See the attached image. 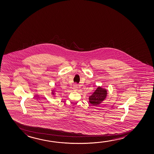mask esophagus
Returning a JSON list of instances; mask_svg holds the SVG:
<instances>
[{"label": "esophagus", "instance_id": "esophagus-1", "mask_svg": "<svg viewBox=\"0 0 154 154\" xmlns=\"http://www.w3.org/2000/svg\"><path fill=\"white\" fill-rule=\"evenodd\" d=\"M78 89V85H73V90L74 91H76Z\"/></svg>", "mask_w": 154, "mask_h": 154}]
</instances>
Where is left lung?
<instances>
[{"instance_id": "left-lung-1", "label": "left lung", "mask_w": 154, "mask_h": 154, "mask_svg": "<svg viewBox=\"0 0 154 154\" xmlns=\"http://www.w3.org/2000/svg\"><path fill=\"white\" fill-rule=\"evenodd\" d=\"M107 94V90L105 88L99 86L89 97L90 103L93 106L100 105L106 98Z\"/></svg>"}]
</instances>
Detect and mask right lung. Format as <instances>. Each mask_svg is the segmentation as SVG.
<instances>
[{"instance_id": "right-lung-1", "label": "right lung", "mask_w": 154, "mask_h": 154, "mask_svg": "<svg viewBox=\"0 0 154 154\" xmlns=\"http://www.w3.org/2000/svg\"><path fill=\"white\" fill-rule=\"evenodd\" d=\"M56 92V91L55 88H54V89L51 90V94L53 95L54 96H55Z\"/></svg>"}]
</instances>
